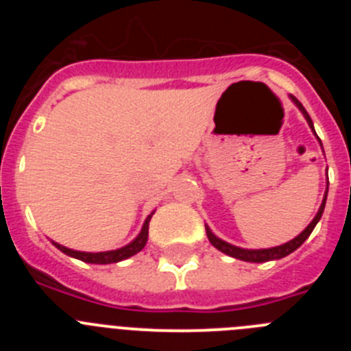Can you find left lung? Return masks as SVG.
I'll return each instance as SVG.
<instances>
[{
    "instance_id": "obj_1",
    "label": "left lung",
    "mask_w": 351,
    "mask_h": 351,
    "mask_svg": "<svg viewBox=\"0 0 351 351\" xmlns=\"http://www.w3.org/2000/svg\"><path fill=\"white\" fill-rule=\"evenodd\" d=\"M290 98H291V101H293V104H295L297 107H299V110H300V112H302V116L306 117L309 128H311L313 132H315V128H313L311 117H309V114L306 112V108L302 107V104H300V101L297 100L295 96L290 95ZM315 135H316V132H315ZM320 144H322V142H320ZM327 191H328V188H327ZM327 191H325L324 202H322L320 209H318L316 216H315V218H313V221L309 223V225L306 226V228H304V230L300 232V234L297 235L295 239H291V241H288V243L281 244V246L267 247V250H244V247L234 246V244H228V243H225L223 239L216 237V235H214L213 232H210L209 226L206 225L207 239H209L210 244H213V246L216 247V250H219V251H221V253H225V255H228V256H234V258H237V260H243V262L262 263V262H269V260L285 258V256H287V255L293 253V251H295L297 247H299L300 244H302L304 241H306V239L309 237V235H311V232H313V228H315V226H316V223L320 221L322 214H324V209H325V202H327Z\"/></svg>"
}]
</instances>
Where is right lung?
Masks as SVG:
<instances>
[{
	"label": "right lung",
	"instance_id": "add662e5",
	"mask_svg": "<svg viewBox=\"0 0 351 351\" xmlns=\"http://www.w3.org/2000/svg\"><path fill=\"white\" fill-rule=\"evenodd\" d=\"M154 213H151L147 216V219L144 221V226H142L141 234L137 237L133 239L132 243L126 244V246L119 247V250H112V251H100V253H86V251H75V250H70V247H64L58 243H52L60 251H63L64 255L68 256H73L77 260H82L86 263H116L121 262V260H126L130 256L137 255L138 251L144 250L145 243H147V235H149V221H151V216Z\"/></svg>",
	"mask_w": 351,
	"mask_h": 351
}]
</instances>
